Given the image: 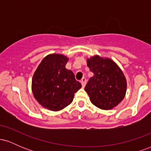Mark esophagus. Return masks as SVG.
<instances>
[{"mask_svg":"<svg viewBox=\"0 0 151 151\" xmlns=\"http://www.w3.org/2000/svg\"><path fill=\"white\" fill-rule=\"evenodd\" d=\"M80 82H81V85H82L83 87H84V86H85V85H86V78L83 77L82 79H81Z\"/></svg>","mask_w":151,"mask_h":151,"instance_id":"1","label":"esophagus"}]
</instances>
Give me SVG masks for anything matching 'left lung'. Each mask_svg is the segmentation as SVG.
I'll return each instance as SVG.
<instances>
[{
	"instance_id": "left-lung-1",
	"label": "left lung",
	"mask_w": 151,
	"mask_h": 151,
	"mask_svg": "<svg viewBox=\"0 0 151 151\" xmlns=\"http://www.w3.org/2000/svg\"><path fill=\"white\" fill-rule=\"evenodd\" d=\"M93 76L84 88L93 105L110 110L125 97L127 83L122 70L110 58L95 55L86 60Z\"/></svg>"
}]
</instances>
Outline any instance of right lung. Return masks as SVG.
Wrapping results in <instances>:
<instances>
[{"label": "right lung", "mask_w": 151, "mask_h": 151, "mask_svg": "<svg viewBox=\"0 0 151 151\" xmlns=\"http://www.w3.org/2000/svg\"><path fill=\"white\" fill-rule=\"evenodd\" d=\"M69 59L60 54H50L42 60L32 79L34 97L44 108L60 111L73 101L81 87L72 71L66 69Z\"/></svg>", "instance_id": "right-lung-1"}]
</instances>
